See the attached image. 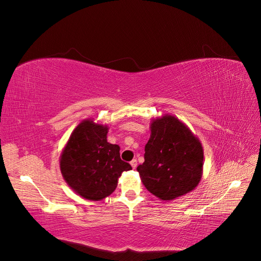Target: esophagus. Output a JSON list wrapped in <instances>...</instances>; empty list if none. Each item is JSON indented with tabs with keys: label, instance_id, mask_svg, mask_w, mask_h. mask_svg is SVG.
<instances>
[{
	"label": "esophagus",
	"instance_id": "obj_1",
	"mask_svg": "<svg viewBox=\"0 0 261 261\" xmlns=\"http://www.w3.org/2000/svg\"><path fill=\"white\" fill-rule=\"evenodd\" d=\"M130 165H132L133 169H136V168H137V160H136V159H133V160L130 161Z\"/></svg>",
	"mask_w": 261,
	"mask_h": 261
}]
</instances>
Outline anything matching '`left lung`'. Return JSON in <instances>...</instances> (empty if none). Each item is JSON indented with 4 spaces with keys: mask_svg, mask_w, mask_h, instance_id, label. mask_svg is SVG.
<instances>
[{
    "mask_svg": "<svg viewBox=\"0 0 261 261\" xmlns=\"http://www.w3.org/2000/svg\"><path fill=\"white\" fill-rule=\"evenodd\" d=\"M202 165L201 144L186 125L171 115L152 122L145 162L137 167L150 193L162 200L189 193L200 181Z\"/></svg>",
    "mask_w": 261,
    "mask_h": 261,
    "instance_id": "left-lung-1",
    "label": "left lung"
}]
</instances>
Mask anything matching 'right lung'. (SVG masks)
<instances>
[{"label": "right lung", "instance_id": "add662e5", "mask_svg": "<svg viewBox=\"0 0 261 261\" xmlns=\"http://www.w3.org/2000/svg\"><path fill=\"white\" fill-rule=\"evenodd\" d=\"M108 127L86 120L74 129L61 155V172L74 191L89 200L111 195L122 172L132 169L120 147L107 140Z\"/></svg>", "mask_w": 261, "mask_h": 261}]
</instances>
